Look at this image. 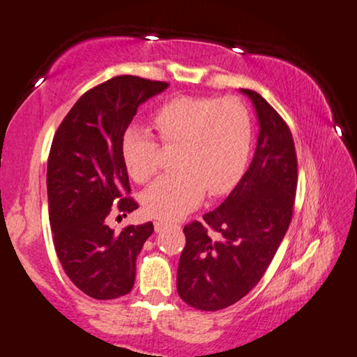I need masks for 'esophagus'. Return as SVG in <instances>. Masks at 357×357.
Returning <instances> with one entry per match:
<instances>
[{
    "label": "esophagus",
    "instance_id": "34e87169",
    "mask_svg": "<svg viewBox=\"0 0 357 357\" xmlns=\"http://www.w3.org/2000/svg\"><path fill=\"white\" fill-rule=\"evenodd\" d=\"M153 227H155V232H162L165 227H167V222H165V221H155V222H153Z\"/></svg>",
    "mask_w": 357,
    "mask_h": 357
}]
</instances>
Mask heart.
I'll list each match as a JSON object with an SVG mask.
<instances>
[{
	"instance_id": "obj_1",
	"label": "heart",
	"mask_w": 357,
	"mask_h": 357,
	"mask_svg": "<svg viewBox=\"0 0 357 357\" xmlns=\"http://www.w3.org/2000/svg\"><path fill=\"white\" fill-rule=\"evenodd\" d=\"M160 144L176 147L173 167L142 194L147 215L178 220L204 199L205 192L229 190L247 167L252 146V120L236 98H176L152 115ZM126 172L147 183L160 169V147L144 128L131 125L120 139Z\"/></svg>"
}]
</instances>
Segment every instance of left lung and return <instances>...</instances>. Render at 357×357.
I'll use <instances>...</instances> for the list:
<instances>
[{
  "label": "left lung",
  "instance_id": "left-lung-1",
  "mask_svg": "<svg viewBox=\"0 0 357 357\" xmlns=\"http://www.w3.org/2000/svg\"><path fill=\"white\" fill-rule=\"evenodd\" d=\"M258 116L253 160L227 199L184 226L178 294L200 311H218L242 300L268 269L289 229L298 181L294 137L284 119L252 89Z\"/></svg>",
  "mask_w": 357,
  "mask_h": 357
}]
</instances>
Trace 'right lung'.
I'll list each match as a JSON object with an SVG mask.
<instances>
[{"label": "right lung", "mask_w": 357, "mask_h": 357, "mask_svg": "<svg viewBox=\"0 0 357 357\" xmlns=\"http://www.w3.org/2000/svg\"><path fill=\"white\" fill-rule=\"evenodd\" d=\"M167 88L135 75L110 78L77 100L52 139L46 174L52 241L68 279L94 300L130 294L136 258L153 232L144 222L115 234L107 216L137 208L125 197L131 188L120 139L137 107Z\"/></svg>", "instance_id": "add662e5"}]
</instances>
